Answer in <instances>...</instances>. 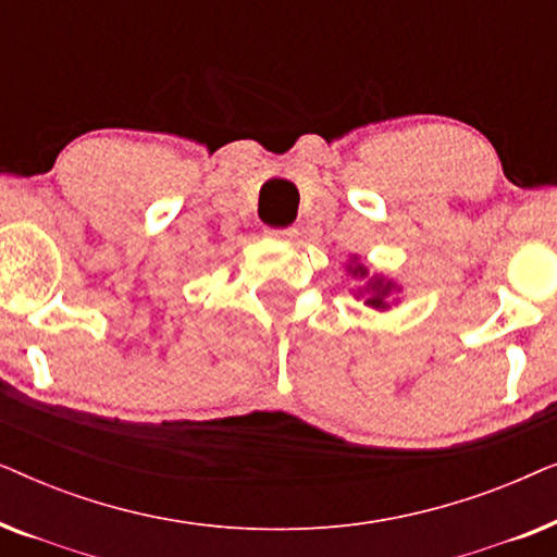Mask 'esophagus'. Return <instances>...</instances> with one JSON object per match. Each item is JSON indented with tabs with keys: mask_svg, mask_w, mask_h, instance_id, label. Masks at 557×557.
I'll return each mask as SVG.
<instances>
[{
	"mask_svg": "<svg viewBox=\"0 0 557 557\" xmlns=\"http://www.w3.org/2000/svg\"><path fill=\"white\" fill-rule=\"evenodd\" d=\"M265 233H269L273 240H284V243H292V240H296V235H299L296 227H284V231H265Z\"/></svg>",
	"mask_w": 557,
	"mask_h": 557,
	"instance_id": "34e87169",
	"label": "esophagus"
}]
</instances>
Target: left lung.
Listing matches in <instances>:
<instances>
[{
	"instance_id": "8db88e82",
	"label": "left lung",
	"mask_w": 557,
	"mask_h": 557,
	"mask_svg": "<svg viewBox=\"0 0 557 557\" xmlns=\"http://www.w3.org/2000/svg\"><path fill=\"white\" fill-rule=\"evenodd\" d=\"M347 276H352L357 281V286L352 288L355 299H364V307L375 309V311H387L400 304V294L403 286L395 278H387L385 273L370 271V265L362 261L360 256L352 253L349 261L345 263Z\"/></svg>"
}]
</instances>
